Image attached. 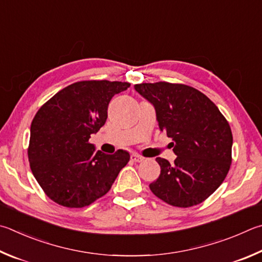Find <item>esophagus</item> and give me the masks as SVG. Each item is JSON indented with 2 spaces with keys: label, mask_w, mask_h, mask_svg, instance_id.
Wrapping results in <instances>:
<instances>
[{
  "label": "esophagus",
  "mask_w": 262,
  "mask_h": 262,
  "mask_svg": "<svg viewBox=\"0 0 262 262\" xmlns=\"http://www.w3.org/2000/svg\"><path fill=\"white\" fill-rule=\"evenodd\" d=\"M130 159H132L133 161H135V163H142V161L144 160L143 157H142V156H139V155H132Z\"/></svg>",
  "instance_id": "esophagus-1"
}]
</instances>
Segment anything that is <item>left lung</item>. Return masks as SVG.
I'll use <instances>...</instances> for the list:
<instances>
[{
    "instance_id": "obj_1",
    "label": "left lung",
    "mask_w": 262,
    "mask_h": 262,
    "mask_svg": "<svg viewBox=\"0 0 262 262\" xmlns=\"http://www.w3.org/2000/svg\"><path fill=\"white\" fill-rule=\"evenodd\" d=\"M156 108L161 132L172 137L177 159L157 158L160 175L150 189L177 207L203 203L220 187L231 165L229 123L206 95L190 85L159 81L135 84Z\"/></svg>"
}]
</instances>
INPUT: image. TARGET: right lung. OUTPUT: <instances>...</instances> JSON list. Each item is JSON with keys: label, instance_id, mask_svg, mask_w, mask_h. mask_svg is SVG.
<instances>
[{"label": "right lung", "instance_id": "right-lung-1", "mask_svg": "<svg viewBox=\"0 0 262 262\" xmlns=\"http://www.w3.org/2000/svg\"><path fill=\"white\" fill-rule=\"evenodd\" d=\"M130 83L88 80L68 85L42 105L31 125L32 173L52 202L81 208L111 189L130 156L95 151L90 135L104 126L108 103Z\"/></svg>", "mask_w": 262, "mask_h": 262}]
</instances>
